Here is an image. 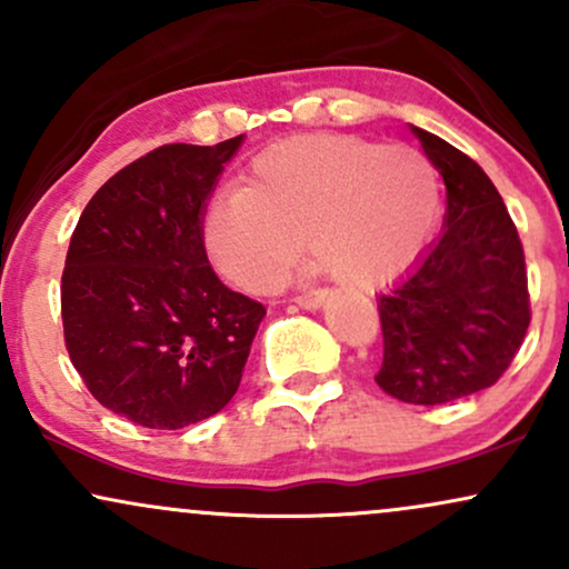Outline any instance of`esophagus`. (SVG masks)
<instances>
[{
    "label": "esophagus",
    "mask_w": 569,
    "mask_h": 569,
    "mask_svg": "<svg viewBox=\"0 0 569 569\" xmlns=\"http://www.w3.org/2000/svg\"><path fill=\"white\" fill-rule=\"evenodd\" d=\"M293 302L299 307H305V310H318L326 302V291H310V293H299V297H293Z\"/></svg>",
    "instance_id": "34e87169"
}]
</instances>
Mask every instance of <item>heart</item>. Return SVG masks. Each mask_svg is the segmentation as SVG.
I'll return each instance as SVG.
<instances>
[{
  "instance_id": "obj_1",
  "label": "heart",
  "mask_w": 569,
  "mask_h": 569,
  "mask_svg": "<svg viewBox=\"0 0 569 569\" xmlns=\"http://www.w3.org/2000/svg\"><path fill=\"white\" fill-rule=\"evenodd\" d=\"M439 206V171L420 149L302 136L259 152L246 187L213 192L202 243L221 278L267 291L289 270L305 232L312 270L363 289L415 259Z\"/></svg>"
}]
</instances>
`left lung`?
I'll list each match as a JSON object with an SVG mask.
<instances>
[{"instance_id": "left-lung-1", "label": "left lung", "mask_w": 569, "mask_h": 569, "mask_svg": "<svg viewBox=\"0 0 569 569\" xmlns=\"http://www.w3.org/2000/svg\"><path fill=\"white\" fill-rule=\"evenodd\" d=\"M447 184L439 240L382 293L385 356L377 385L403 403L489 388L511 367L530 326L525 251L508 208L476 162L411 126Z\"/></svg>"}]
</instances>
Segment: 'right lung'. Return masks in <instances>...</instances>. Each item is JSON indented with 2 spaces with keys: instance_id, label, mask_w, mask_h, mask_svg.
Returning a JSON list of instances; mask_svg holds the SVG:
<instances>
[{
  "instance_id": "1",
  "label": "right lung",
  "mask_w": 569,
  "mask_h": 569,
  "mask_svg": "<svg viewBox=\"0 0 569 569\" xmlns=\"http://www.w3.org/2000/svg\"><path fill=\"white\" fill-rule=\"evenodd\" d=\"M243 136L166 143L84 206L61 278L63 339L98 403L176 430L230 403L264 307L208 264L202 213Z\"/></svg>"
}]
</instances>
